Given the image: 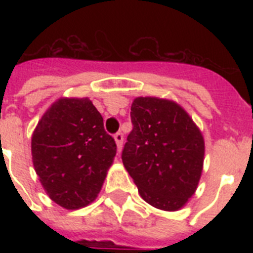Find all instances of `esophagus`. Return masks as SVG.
<instances>
[{"mask_svg": "<svg viewBox=\"0 0 253 253\" xmlns=\"http://www.w3.org/2000/svg\"><path fill=\"white\" fill-rule=\"evenodd\" d=\"M114 139H115V143H117V148L118 151L122 150V144H123V135L121 132H117L114 135Z\"/></svg>", "mask_w": 253, "mask_h": 253, "instance_id": "esophagus-1", "label": "esophagus"}]
</instances>
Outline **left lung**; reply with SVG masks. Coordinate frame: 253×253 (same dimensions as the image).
<instances>
[{"mask_svg": "<svg viewBox=\"0 0 253 253\" xmlns=\"http://www.w3.org/2000/svg\"><path fill=\"white\" fill-rule=\"evenodd\" d=\"M134 128L122 152L126 168L147 204L177 211L200 182L205 158L202 132L184 107L158 97H136Z\"/></svg>", "mask_w": 253, "mask_h": 253, "instance_id": "1", "label": "left lung"}]
</instances>
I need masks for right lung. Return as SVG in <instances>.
Wrapping results in <instances>:
<instances>
[{
    "instance_id": "obj_1",
    "label": "right lung",
    "mask_w": 253,
    "mask_h": 253,
    "mask_svg": "<svg viewBox=\"0 0 253 253\" xmlns=\"http://www.w3.org/2000/svg\"><path fill=\"white\" fill-rule=\"evenodd\" d=\"M115 154L114 139L87 97L57 99L42 115L31 138L42 186L67 210L85 208L97 198Z\"/></svg>"
}]
</instances>
